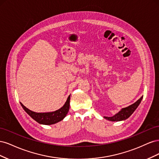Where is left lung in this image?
<instances>
[{
  "mask_svg": "<svg viewBox=\"0 0 159 159\" xmlns=\"http://www.w3.org/2000/svg\"><path fill=\"white\" fill-rule=\"evenodd\" d=\"M142 99H143V96L139 100H137L135 103L129 105V106L127 107L122 109L119 113L115 114V115H113V116L104 117V118L109 120V121H123V120L127 119V118H129L130 116H131V115L133 114V113L137 108L139 105L140 104Z\"/></svg>",
  "mask_w": 159,
  "mask_h": 159,
  "instance_id": "obj_1",
  "label": "left lung"
}]
</instances>
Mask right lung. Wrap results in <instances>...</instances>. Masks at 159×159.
<instances>
[{
    "instance_id": "obj_1",
    "label": "right lung",
    "mask_w": 159,
    "mask_h": 159,
    "mask_svg": "<svg viewBox=\"0 0 159 159\" xmlns=\"http://www.w3.org/2000/svg\"><path fill=\"white\" fill-rule=\"evenodd\" d=\"M70 95L67 99L66 102L64 105V106L60 109L55 111L53 112L49 113H36L26 108L25 105L20 103L22 108L25 109V111L30 115V116L37 121L38 123L43 125H52L61 121L68 113L70 109Z\"/></svg>"
}]
</instances>
